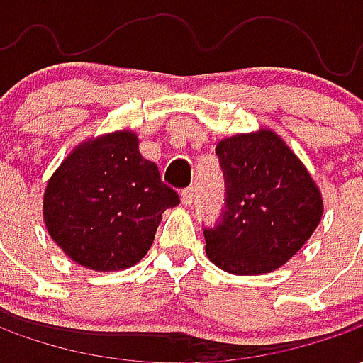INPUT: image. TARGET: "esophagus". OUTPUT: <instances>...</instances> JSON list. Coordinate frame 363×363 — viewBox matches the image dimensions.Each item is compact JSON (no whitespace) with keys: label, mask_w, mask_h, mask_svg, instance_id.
Returning <instances> with one entry per match:
<instances>
[{"label":"esophagus","mask_w":363,"mask_h":363,"mask_svg":"<svg viewBox=\"0 0 363 363\" xmlns=\"http://www.w3.org/2000/svg\"><path fill=\"white\" fill-rule=\"evenodd\" d=\"M181 202L182 206H192L194 202V190L192 189H184L181 192Z\"/></svg>","instance_id":"obj_1"}]
</instances>
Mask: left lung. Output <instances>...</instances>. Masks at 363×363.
I'll list each match as a JSON object with an SVG mask.
<instances>
[{
    "label": "left lung",
    "mask_w": 363,
    "mask_h": 363,
    "mask_svg": "<svg viewBox=\"0 0 363 363\" xmlns=\"http://www.w3.org/2000/svg\"><path fill=\"white\" fill-rule=\"evenodd\" d=\"M216 155L228 196L220 223L204 229L208 259L239 276L284 267L323 218L317 182L288 143L267 128L223 138Z\"/></svg>",
    "instance_id": "8db88e82"
}]
</instances>
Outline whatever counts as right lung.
<instances>
[{"instance_id":"add662e5","label":"right lung","mask_w":363,"mask_h":363,"mask_svg":"<svg viewBox=\"0 0 363 363\" xmlns=\"http://www.w3.org/2000/svg\"><path fill=\"white\" fill-rule=\"evenodd\" d=\"M132 130L79 143L44 190L48 235L69 259L96 272L124 270L147 255L161 216L179 204Z\"/></svg>"}]
</instances>
